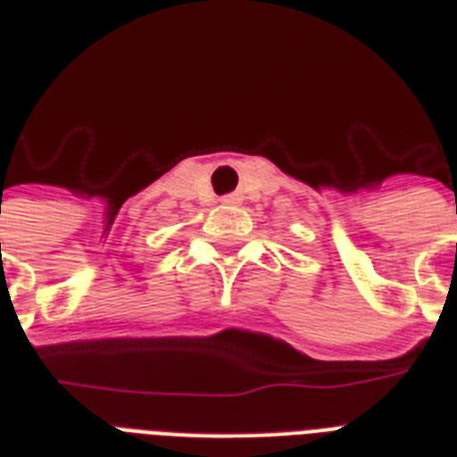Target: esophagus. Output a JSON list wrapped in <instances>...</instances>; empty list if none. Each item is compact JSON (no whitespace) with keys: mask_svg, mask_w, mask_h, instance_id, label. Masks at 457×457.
<instances>
[{"mask_svg":"<svg viewBox=\"0 0 457 457\" xmlns=\"http://www.w3.org/2000/svg\"><path fill=\"white\" fill-rule=\"evenodd\" d=\"M220 204H225V206H237V204H242V194H228V196H222Z\"/></svg>","mask_w":457,"mask_h":457,"instance_id":"esophagus-1","label":"esophagus"}]
</instances>
